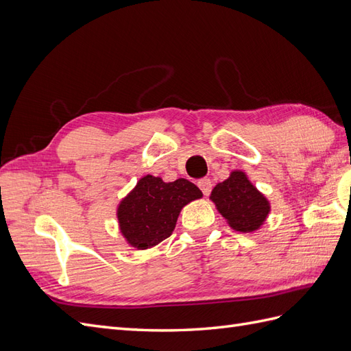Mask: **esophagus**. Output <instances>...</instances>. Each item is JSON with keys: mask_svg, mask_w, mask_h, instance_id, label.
<instances>
[{"mask_svg": "<svg viewBox=\"0 0 351 351\" xmlns=\"http://www.w3.org/2000/svg\"><path fill=\"white\" fill-rule=\"evenodd\" d=\"M197 186H199V189L202 190V193H204L205 196H208L209 193H210V190H212V182L209 178H200V180H197Z\"/></svg>", "mask_w": 351, "mask_h": 351, "instance_id": "1", "label": "esophagus"}]
</instances>
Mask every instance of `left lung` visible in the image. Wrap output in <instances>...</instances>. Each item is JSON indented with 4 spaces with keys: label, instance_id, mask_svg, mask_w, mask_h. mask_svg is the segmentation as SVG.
I'll use <instances>...</instances> for the list:
<instances>
[{
    "label": "left lung",
    "instance_id": "left-lung-1",
    "mask_svg": "<svg viewBox=\"0 0 351 351\" xmlns=\"http://www.w3.org/2000/svg\"><path fill=\"white\" fill-rule=\"evenodd\" d=\"M210 199L230 227L241 232L258 230L269 212L268 200L241 171L231 173L226 182L218 183L212 190Z\"/></svg>",
    "mask_w": 351,
    "mask_h": 351
}]
</instances>
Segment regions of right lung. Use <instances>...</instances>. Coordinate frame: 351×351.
I'll return each instance as SVG.
<instances>
[{
	"label": "right lung",
	"mask_w": 351,
	"mask_h": 351,
	"mask_svg": "<svg viewBox=\"0 0 351 351\" xmlns=\"http://www.w3.org/2000/svg\"><path fill=\"white\" fill-rule=\"evenodd\" d=\"M199 197V187L186 178L164 183L159 177L146 176L119 208L121 232L137 249L152 247L171 236L180 210Z\"/></svg>",
	"instance_id": "obj_1"
}]
</instances>
